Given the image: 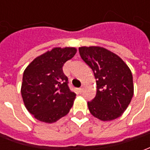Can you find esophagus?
<instances>
[{
	"instance_id": "esophagus-1",
	"label": "esophagus",
	"mask_w": 150,
	"mask_h": 150,
	"mask_svg": "<svg viewBox=\"0 0 150 150\" xmlns=\"http://www.w3.org/2000/svg\"><path fill=\"white\" fill-rule=\"evenodd\" d=\"M78 91L79 92V93H82L83 92V88H79L78 89Z\"/></svg>"
}]
</instances>
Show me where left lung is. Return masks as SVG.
<instances>
[{
	"label": "left lung",
	"mask_w": 150,
	"mask_h": 150,
	"mask_svg": "<svg viewBox=\"0 0 150 150\" xmlns=\"http://www.w3.org/2000/svg\"><path fill=\"white\" fill-rule=\"evenodd\" d=\"M79 51L96 79V97L88 102L90 112L104 121L118 118L133 96L130 69L119 56L103 47L83 46Z\"/></svg>",
	"instance_id": "1"
}]
</instances>
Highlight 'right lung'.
Wrapping results in <instances>:
<instances>
[{"label":"right lung","instance_id":"right-lung-1","mask_svg":"<svg viewBox=\"0 0 150 150\" xmlns=\"http://www.w3.org/2000/svg\"><path fill=\"white\" fill-rule=\"evenodd\" d=\"M74 47H56L38 56L23 73L21 96L37 120L54 123L69 112L75 99L62 67L76 53Z\"/></svg>","mask_w":150,"mask_h":150}]
</instances>
